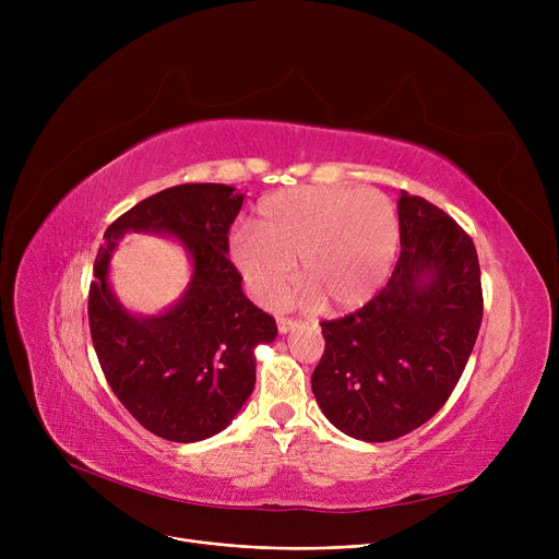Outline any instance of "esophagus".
I'll return each mask as SVG.
<instances>
[{
  "label": "esophagus",
  "instance_id": "34e87169",
  "mask_svg": "<svg viewBox=\"0 0 559 559\" xmlns=\"http://www.w3.org/2000/svg\"><path fill=\"white\" fill-rule=\"evenodd\" d=\"M301 326V319H289V317H278V331L289 333L292 329Z\"/></svg>",
  "mask_w": 559,
  "mask_h": 559
}]
</instances>
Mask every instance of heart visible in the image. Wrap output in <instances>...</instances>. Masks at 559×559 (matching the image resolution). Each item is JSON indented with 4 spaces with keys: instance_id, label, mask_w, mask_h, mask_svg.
<instances>
[{
    "instance_id": "b5f03b06",
    "label": "heart",
    "mask_w": 559,
    "mask_h": 559,
    "mask_svg": "<svg viewBox=\"0 0 559 559\" xmlns=\"http://www.w3.org/2000/svg\"><path fill=\"white\" fill-rule=\"evenodd\" d=\"M399 249V215L380 192L297 188L264 197L253 228L233 235L230 262L251 295L278 306L299 276L310 299L358 308L390 278Z\"/></svg>"
}]
</instances>
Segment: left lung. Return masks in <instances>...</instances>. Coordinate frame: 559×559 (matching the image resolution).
I'll list each match as a JSON object with an SVG mask.
<instances>
[{
	"label": "left lung",
	"mask_w": 559,
	"mask_h": 559,
	"mask_svg": "<svg viewBox=\"0 0 559 559\" xmlns=\"http://www.w3.org/2000/svg\"><path fill=\"white\" fill-rule=\"evenodd\" d=\"M401 255L360 310L321 321L312 392L326 419L362 442H392L442 407L472 356L483 287L474 240L424 197H399Z\"/></svg>",
	"instance_id": "left-lung-1"
}]
</instances>
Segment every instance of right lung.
<instances>
[{
	"instance_id": "right-lung-1",
	"label": "right lung",
	"mask_w": 559,
	"mask_h": 559,
	"mask_svg": "<svg viewBox=\"0 0 559 559\" xmlns=\"http://www.w3.org/2000/svg\"><path fill=\"white\" fill-rule=\"evenodd\" d=\"M222 183H183L135 203L104 235L87 319L110 390L150 432L199 442L224 430L255 385L258 344L274 342V317L242 292L228 260V228L245 194ZM129 229L174 234L195 272L182 301L156 318L131 316L111 295L107 264Z\"/></svg>"
}]
</instances>
